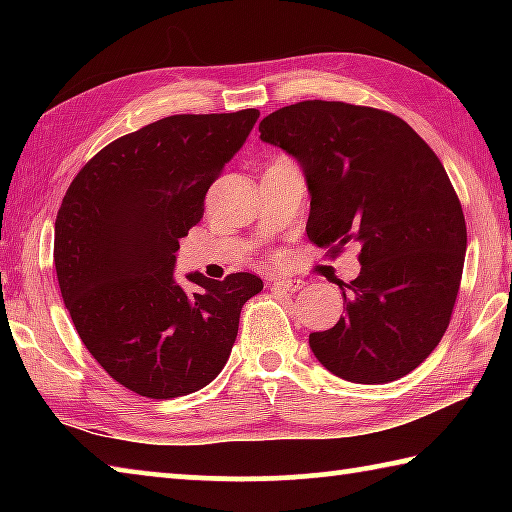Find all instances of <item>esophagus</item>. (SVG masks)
Masks as SVG:
<instances>
[{"label": "esophagus", "instance_id": "1", "mask_svg": "<svg viewBox=\"0 0 512 512\" xmlns=\"http://www.w3.org/2000/svg\"><path fill=\"white\" fill-rule=\"evenodd\" d=\"M273 287L284 289V291H289V293H296V291H300L302 287H305V282L296 280V277H275Z\"/></svg>", "mask_w": 512, "mask_h": 512}]
</instances>
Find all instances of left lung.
I'll return each mask as SVG.
<instances>
[{"mask_svg":"<svg viewBox=\"0 0 512 512\" xmlns=\"http://www.w3.org/2000/svg\"><path fill=\"white\" fill-rule=\"evenodd\" d=\"M259 140L307 180V237L332 253L357 241L361 273L339 284L345 316L309 334L314 357L354 384L409 375L443 339L461 284L467 230L447 171L391 112L300 101L262 119Z\"/></svg>","mask_w":512,"mask_h":512,"instance_id":"obj_1","label":"left lung"}]
</instances>
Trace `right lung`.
I'll return each mask as SVG.
<instances>
[{
    "mask_svg": "<svg viewBox=\"0 0 512 512\" xmlns=\"http://www.w3.org/2000/svg\"><path fill=\"white\" fill-rule=\"evenodd\" d=\"M259 110L173 115L119 137L72 180L56 216L54 264L65 307L108 375L142 397L201 391L237 339L253 273L176 282L178 241L201 221L205 194L244 146Z\"/></svg>",
    "mask_w": 512,
    "mask_h": 512,
    "instance_id": "1",
    "label": "right lung"
}]
</instances>
